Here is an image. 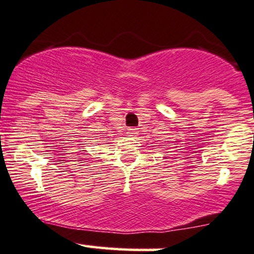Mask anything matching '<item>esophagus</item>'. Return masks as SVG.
<instances>
[{
	"label": "esophagus",
	"mask_w": 254,
	"mask_h": 254,
	"mask_svg": "<svg viewBox=\"0 0 254 254\" xmlns=\"http://www.w3.org/2000/svg\"><path fill=\"white\" fill-rule=\"evenodd\" d=\"M139 133V130H138V128H134V127H130V128H128V132H127V134L129 135V137H133V138H135L137 137V134Z\"/></svg>",
	"instance_id": "1"
}]
</instances>
